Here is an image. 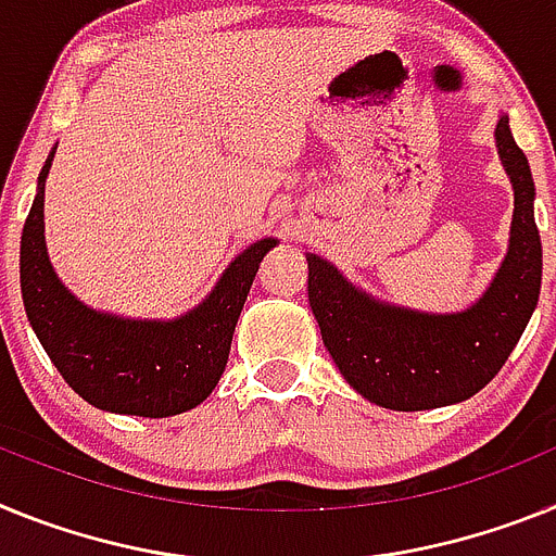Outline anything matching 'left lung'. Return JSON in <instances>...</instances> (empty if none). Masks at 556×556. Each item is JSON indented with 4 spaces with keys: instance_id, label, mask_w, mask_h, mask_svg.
<instances>
[{
    "instance_id": "8db88e82",
    "label": "left lung",
    "mask_w": 556,
    "mask_h": 556,
    "mask_svg": "<svg viewBox=\"0 0 556 556\" xmlns=\"http://www.w3.org/2000/svg\"><path fill=\"white\" fill-rule=\"evenodd\" d=\"M495 148L515 192L509 245L486 291L470 307L428 313L371 296L330 260L307 254V299L327 352L346 383L392 412H425L479 394L523 336L540 296L543 245L534 224V178L509 131Z\"/></svg>"
}]
</instances>
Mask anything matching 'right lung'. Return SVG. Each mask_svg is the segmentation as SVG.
<instances>
[{"label":"right lung","mask_w":556,"mask_h":556,"mask_svg":"<svg viewBox=\"0 0 556 556\" xmlns=\"http://www.w3.org/2000/svg\"><path fill=\"white\" fill-rule=\"evenodd\" d=\"M55 148L38 173L22 231L27 321L61 378L100 412L173 417L204 403L229 361L231 336L251 282L277 238L245 245L215 288L176 318H128L89 307L61 282L47 254L45 185Z\"/></svg>","instance_id":"add662e5"}]
</instances>
